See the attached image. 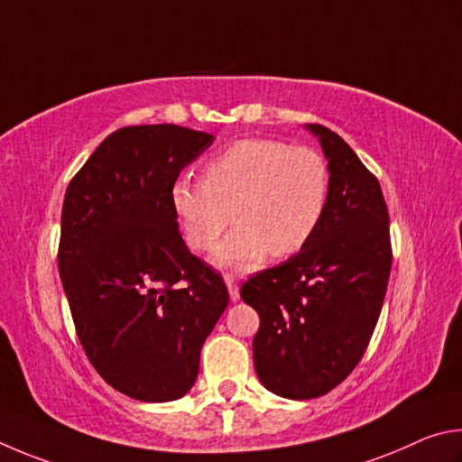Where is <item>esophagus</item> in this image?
<instances>
[{
    "label": "esophagus",
    "instance_id": "esophagus-1",
    "mask_svg": "<svg viewBox=\"0 0 462 462\" xmlns=\"http://www.w3.org/2000/svg\"><path fill=\"white\" fill-rule=\"evenodd\" d=\"M225 282H226V288H229L231 300L237 302L239 300V284H237V280H233V276H226Z\"/></svg>",
    "mask_w": 462,
    "mask_h": 462
}]
</instances>
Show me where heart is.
Wrapping results in <instances>:
<instances>
[{
  "label": "heart",
  "instance_id": "obj_1",
  "mask_svg": "<svg viewBox=\"0 0 462 462\" xmlns=\"http://www.w3.org/2000/svg\"><path fill=\"white\" fill-rule=\"evenodd\" d=\"M328 190L322 153L254 137L210 158L205 178H178L170 200L186 244L197 252L213 247L231 218L237 226L218 245L215 262L252 268L265 255L286 260L306 247L327 210Z\"/></svg>",
  "mask_w": 462,
  "mask_h": 462
}]
</instances>
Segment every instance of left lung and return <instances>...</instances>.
Wrapping results in <instances>:
<instances>
[{
  "label": "left lung",
  "mask_w": 462,
  "mask_h": 462,
  "mask_svg": "<svg viewBox=\"0 0 462 462\" xmlns=\"http://www.w3.org/2000/svg\"><path fill=\"white\" fill-rule=\"evenodd\" d=\"M306 129L328 160L325 215L304 249L241 286L244 302L260 314L255 374L290 400L325 395L357 367L392 272L390 215L379 180L341 135L319 124Z\"/></svg>",
  "instance_id": "8db88e82"
}]
</instances>
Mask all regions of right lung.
<instances>
[{
    "instance_id": "add662e5",
    "label": "right lung",
    "mask_w": 462,
    "mask_h": 462,
    "mask_svg": "<svg viewBox=\"0 0 462 462\" xmlns=\"http://www.w3.org/2000/svg\"><path fill=\"white\" fill-rule=\"evenodd\" d=\"M210 143L172 124L121 127L64 194L59 272L77 337L97 374L134 400L182 398L229 304L221 273L184 245L170 200Z\"/></svg>"
}]
</instances>
